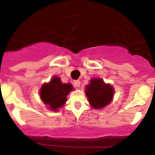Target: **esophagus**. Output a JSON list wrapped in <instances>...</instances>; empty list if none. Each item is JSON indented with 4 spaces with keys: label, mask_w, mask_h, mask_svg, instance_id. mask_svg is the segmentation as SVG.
<instances>
[{
    "label": "esophagus",
    "mask_w": 155,
    "mask_h": 155,
    "mask_svg": "<svg viewBox=\"0 0 155 155\" xmlns=\"http://www.w3.org/2000/svg\"><path fill=\"white\" fill-rule=\"evenodd\" d=\"M73 85L75 87H79L80 86V81L79 80H75L73 82Z\"/></svg>",
    "instance_id": "esophagus-1"
}]
</instances>
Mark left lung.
Returning <instances> with one entry per match:
<instances>
[{
  "mask_svg": "<svg viewBox=\"0 0 155 155\" xmlns=\"http://www.w3.org/2000/svg\"><path fill=\"white\" fill-rule=\"evenodd\" d=\"M85 88L87 101L94 109H102L112 102L113 87L110 84H106L102 79H91Z\"/></svg>",
  "mask_w": 155,
  "mask_h": 155,
  "instance_id": "obj_1",
  "label": "left lung"
}]
</instances>
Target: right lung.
Listing matches in <instances>:
<instances>
[{"instance_id":"add662e5","label":"right lung","mask_w":155,"mask_h":155,"mask_svg":"<svg viewBox=\"0 0 155 155\" xmlns=\"http://www.w3.org/2000/svg\"><path fill=\"white\" fill-rule=\"evenodd\" d=\"M73 90L71 84H64L59 77L54 76L48 83L42 85L40 96L48 109L58 110L67 101V96Z\"/></svg>"}]
</instances>
